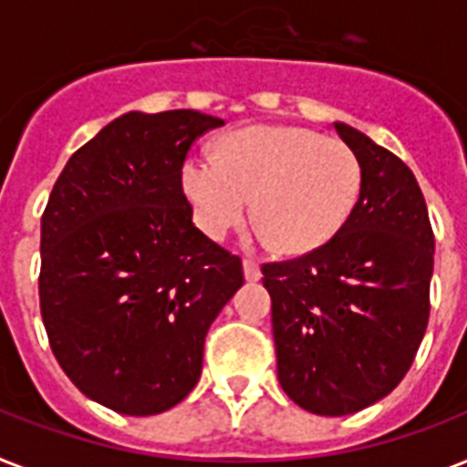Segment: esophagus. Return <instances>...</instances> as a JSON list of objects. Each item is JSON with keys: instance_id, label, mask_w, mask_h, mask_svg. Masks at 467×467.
<instances>
[{"instance_id": "obj_1", "label": "esophagus", "mask_w": 467, "mask_h": 467, "mask_svg": "<svg viewBox=\"0 0 467 467\" xmlns=\"http://www.w3.org/2000/svg\"><path fill=\"white\" fill-rule=\"evenodd\" d=\"M242 266H244V278L249 280V283H256V280L261 278V268L254 259H244L242 261Z\"/></svg>"}]
</instances>
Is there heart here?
Returning <instances> with one entry per match:
<instances>
[{"label": "heart", "mask_w": 467, "mask_h": 467, "mask_svg": "<svg viewBox=\"0 0 467 467\" xmlns=\"http://www.w3.org/2000/svg\"><path fill=\"white\" fill-rule=\"evenodd\" d=\"M182 187L196 225L213 240L252 208L259 237L283 252H312L338 234L355 211L362 165L350 146L312 129L249 127L227 134L218 158L189 155Z\"/></svg>", "instance_id": "obj_1"}]
</instances>
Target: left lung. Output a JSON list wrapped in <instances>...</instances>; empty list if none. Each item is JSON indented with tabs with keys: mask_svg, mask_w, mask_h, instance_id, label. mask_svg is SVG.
<instances>
[{
	"mask_svg": "<svg viewBox=\"0 0 467 467\" xmlns=\"http://www.w3.org/2000/svg\"><path fill=\"white\" fill-rule=\"evenodd\" d=\"M333 127L362 165L355 211L326 244L261 266L280 386L326 418L362 410L400 384L427 331L434 271L415 174L358 129Z\"/></svg>",
	"mask_w": 467,
	"mask_h": 467,
	"instance_id": "left-lung-1",
	"label": "left lung"
}]
</instances>
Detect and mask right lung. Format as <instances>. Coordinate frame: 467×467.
<instances>
[{
  "label": "right lung",
  "mask_w": 467,
  "mask_h": 467,
  "mask_svg": "<svg viewBox=\"0 0 467 467\" xmlns=\"http://www.w3.org/2000/svg\"><path fill=\"white\" fill-rule=\"evenodd\" d=\"M223 119L127 112L57 177L40 223V314L74 386L122 415L189 396L203 343L244 283L242 259L192 223L182 168Z\"/></svg>",
  "instance_id": "add662e5"
}]
</instances>
